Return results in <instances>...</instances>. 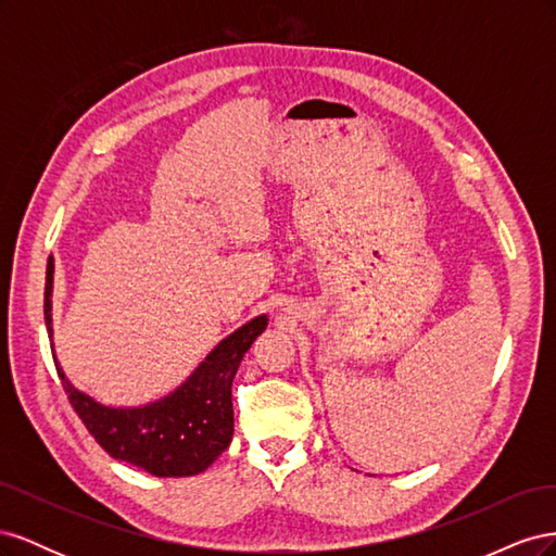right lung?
Wrapping results in <instances>:
<instances>
[{
	"label": "right lung",
	"mask_w": 556,
	"mask_h": 556,
	"mask_svg": "<svg viewBox=\"0 0 556 556\" xmlns=\"http://www.w3.org/2000/svg\"><path fill=\"white\" fill-rule=\"evenodd\" d=\"M53 257L46 266L43 317L50 333ZM266 329V315L250 319L199 364L197 371L169 396L143 408H106L58 376L72 408L92 439L113 459L127 462L157 478H188L206 470L229 447L233 435L231 382L252 341Z\"/></svg>",
	"instance_id": "add662e5"
}]
</instances>
